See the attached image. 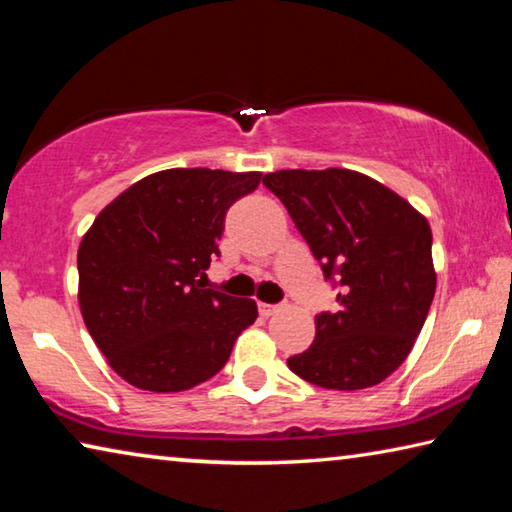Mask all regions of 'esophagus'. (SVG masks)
I'll list each match as a JSON object with an SVG mask.
<instances>
[{"label":"esophagus","mask_w":512,"mask_h":512,"mask_svg":"<svg viewBox=\"0 0 512 512\" xmlns=\"http://www.w3.org/2000/svg\"><path fill=\"white\" fill-rule=\"evenodd\" d=\"M277 309H280L277 305H266V302H259V314L266 316V318H268V316H273Z\"/></svg>","instance_id":"obj_1"}]
</instances>
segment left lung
I'll list each match as a JSON object with an SVG mask.
<instances>
[{
  "label": "left lung",
  "mask_w": 512,
  "mask_h": 512,
  "mask_svg": "<svg viewBox=\"0 0 512 512\" xmlns=\"http://www.w3.org/2000/svg\"><path fill=\"white\" fill-rule=\"evenodd\" d=\"M262 183L339 287V311L316 316L314 343L287 359L289 368L334 391L379 384L409 357L436 293L427 219L350 169H284Z\"/></svg>",
  "instance_id": "8db88e82"
}]
</instances>
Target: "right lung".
I'll return each mask as SVG.
<instances>
[{"mask_svg":"<svg viewBox=\"0 0 512 512\" xmlns=\"http://www.w3.org/2000/svg\"><path fill=\"white\" fill-rule=\"evenodd\" d=\"M262 173L167 169L121 192L79 246V305L121 379L142 391L203 384L255 323L250 298L205 289L225 212Z\"/></svg>","mask_w":512,"mask_h":512,"instance_id":"right-lung-1","label":"right lung"}]
</instances>
